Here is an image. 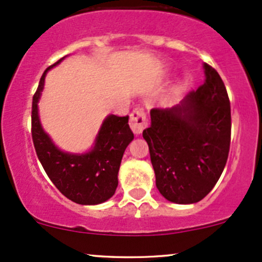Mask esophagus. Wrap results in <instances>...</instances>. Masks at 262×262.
Returning <instances> with one entry per match:
<instances>
[{"mask_svg": "<svg viewBox=\"0 0 262 262\" xmlns=\"http://www.w3.org/2000/svg\"><path fill=\"white\" fill-rule=\"evenodd\" d=\"M129 125H130L132 130L134 134H141L146 127V117L144 111L141 108H135L133 112L130 113V118H129Z\"/></svg>", "mask_w": 262, "mask_h": 262, "instance_id": "esophagus-1", "label": "esophagus"}]
</instances>
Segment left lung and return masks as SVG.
<instances>
[{"label": "left lung", "mask_w": 262, "mask_h": 262, "mask_svg": "<svg viewBox=\"0 0 262 262\" xmlns=\"http://www.w3.org/2000/svg\"><path fill=\"white\" fill-rule=\"evenodd\" d=\"M204 82L176 106L150 111L143 132L156 187L167 201L203 200L223 172L230 146V102L221 76L204 62Z\"/></svg>", "instance_id": "left-lung-1"}]
</instances>
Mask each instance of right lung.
<instances>
[{"label":"right lung","instance_id":"obj_1","mask_svg":"<svg viewBox=\"0 0 262 262\" xmlns=\"http://www.w3.org/2000/svg\"><path fill=\"white\" fill-rule=\"evenodd\" d=\"M66 58L47 69L39 82L32 104V137L38 159L55 187L75 203L95 206L106 202L118 186V171L125 149L134 139L129 117L110 114L104 118L95 143L82 154L64 151L54 144L41 127L38 102L47 73Z\"/></svg>","mask_w":262,"mask_h":262}]
</instances>
